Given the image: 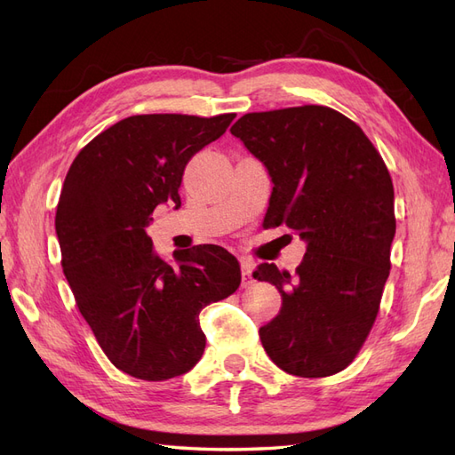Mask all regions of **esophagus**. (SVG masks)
<instances>
[{
	"mask_svg": "<svg viewBox=\"0 0 455 455\" xmlns=\"http://www.w3.org/2000/svg\"><path fill=\"white\" fill-rule=\"evenodd\" d=\"M252 261L251 259H241V275H243V286H251L254 283L252 279Z\"/></svg>",
	"mask_w": 455,
	"mask_h": 455,
	"instance_id": "34e87169",
	"label": "esophagus"
}]
</instances>
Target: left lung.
Masks as SVG:
<instances>
[{
    "instance_id": "8db88e82",
    "label": "left lung",
    "mask_w": 455,
    "mask_h": 455,
    "mask_svg": "<svg viewBox=\"0 0 455 455\" xmlns=\"http://www.w3.org/2000/svg\"><path fill=\"white\" fill-rule=\"evenodd\" d=\"M231 134L271 178L264 224H286L306 243L294 277L267 261L252 273L283 298L261 346L292 376L338 374L363 347L389 277V171L363 129L326 106L246 114Z\"/></svg>"
}]
</instances>
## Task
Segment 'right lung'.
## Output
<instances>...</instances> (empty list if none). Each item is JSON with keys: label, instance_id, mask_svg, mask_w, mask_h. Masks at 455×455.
Masks as SVG:
<instances>
[{"label": "right lung", "instance_id": "1", "mask_svg": "<svg viewBox=\"0 0 455 455\" xmlns=\"http://www.w3.org/2000/svg\"><path fill=\"white\" fill-rule=\"evenodd\" d=\"M235 114L132 116L79 151L60 191L54 228L62 269L96 341L125 374L164 381L194 368L206 338L199 313L241 284L222 246L154 252L146 228L159 204L180 209L186 164L226 132Z\"/></svg>", "mask_w": 455, "mask_h": 455}]
</instances>
